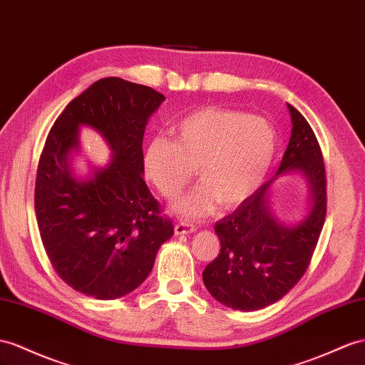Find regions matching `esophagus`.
<instances>
[{
  "label": "esophagus",
  "mask_w": 365,
  "mask_h": 365,
  "mask_svg": "<svg viewBox=\"0 0 365 365\" xmlns=\"http://www.w3.org/2000/svg\"><path fill=\"white\" fill-rule=\"evenodd\" d=\"M195 227L192 223L188 222H177L175 227H174V232L177 236H182V235H190V232H194Z\"/></svg>",
  "instance_id": "1"
}]
</instances>
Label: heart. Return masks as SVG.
Instances as JSON below:
<instances>
[{"mask_svg":"<svg viewBox=\"0 0 365 365\" xmlns=\"http://www.w3.org/2000/svg\"><path fill=\"white\" fill-rule=\"evenodd\" d=\"M276 133L260 115L208 106L182 118L174 140L155 137L145 148L148 180L165 199H175L195 175L197 188L175 202L185 216H207L220 202L237 207L253 195L272 168Z\"/></svg>","mask_w":365,"mask_h":365,"instance_id":"b5f03b06","label":"heart"}]
</instances>
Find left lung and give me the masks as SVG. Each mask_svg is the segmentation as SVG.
<instances>
[{"label":"left lung","mask_w":365,"mask_h":365,"mask_svg":"<svg viewBox=\"0 0 365 365\" xmlns=\"http://www.w3.org/2000/svg\"><path fill=\"white\" fill-rule=\"evenodd\" d=\"M292 137L279 170L250 199L216 223L217 257L203 269L205 287L232 310L255 312L277 302L305 274L327 214V174L319 142L304 115L288 105ZM299 170L309 180L312 210L304 222L285 227L269 212L267 191L279 173Z\"/></svg>","instance_id":"1"}]
</instances>
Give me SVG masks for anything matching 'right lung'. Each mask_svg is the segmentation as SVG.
Returning a JSON list of instances; mask_svg holds the SVG:
<instances>
[{
	"instance_id": "obj_1",
	"label": "right lung",
	"mask_w": 365,
	"mask_h": 365,
	"mask_svg": "<svg viewBox=\"0 0 365 365\" xmlns=\"http://www.w3.org/2000/svg\"><path fill=\"white\" fill-rule=\"evenodd\" d=\"M165 96L118 77L101 78L55 120L40 155L35 214L43 247L57 274L77 292L108 301L126 296L151 273L171 220L143 180V134ZM107 138L110 165L88 182L70 174L78 128Z\"/></svg>"
}]
</instances>
